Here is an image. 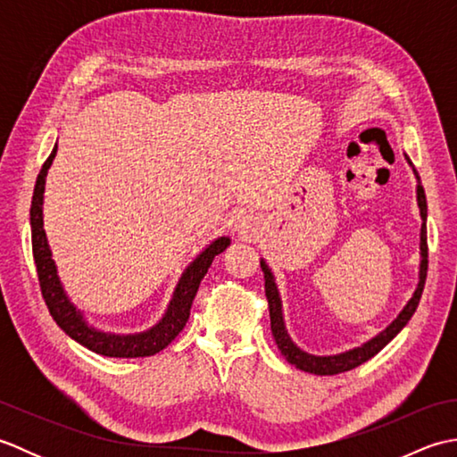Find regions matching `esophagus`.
Wrapping results in <instances>:
<instances>
[{"label":"esophagus","instance_id":"obj_1","mask_svg":"<svg viewBox=\"0 0 457 457\" xmlns=\"http://www.w3.org/2000/svg\"><path fill=\"white\" fill-rule=\"evenodd\" d=\"M249 228H251V220H249V218L239 220V229H241V231H245V229H249Z\"/></svg>","mask_w":457,"mask_h":457}]
</instances>
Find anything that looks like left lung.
Segmentation results:
<instances>
[{"mask_svg": "<svg viewBox=\"0 0 457 457\" xmlns=\"http://www.w3.org/2000/svg\"><path fill=\"white\" fill-rule=\"evenodd\" d=\"M414 174H416V179L420 180L419 172L414 170ZM416 194H419V206H420V218H422V229H420L422 261H420L419 287H416L414 296L409 300V304L404 306L403 312L396 316L395 322L386 328L385 332L375 336L371 342L363 344L361 347L352 349V352L329 355V357H316V355H310V353L303 352V349L290 342V337L285 329V322H283V310H280V298H278L275 278H273V275H270V270L265 265V261H261V269H263V273H265V295H267L269 314H270V332H273V337L280 349V353L285 355V359L290 365H295L296 369H300V371L314 373V375H337V373L352 371V369L369 361L373 355L381 352V349L389 344L391 339L399 334L406 324H409V320L416 312V308H419L424 283H426V270H428V241H426V196H424V188L420 187V184H419V188H416Z\"/></svg>", "mask_w": 457, "mask_h": 457, "instance_id": "1", "label": "left lung"}]
</instances>
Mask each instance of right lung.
Instances as JSON below:
<instances>
[{
  "label": "right lung",
  "instance_id": "add662e5",
  "mask_svg": "<svg viewBox=\"0 0 457 457\" xmlns=\"http://www.w3.org/2000/svg\"><path fill=\"white\" fill-rule=\"evenodd\" d=\"M54 154H56V147L53 149L51 157L45 161L41 172H38L35 192H33V202H31L33 257L37 265L38 285H41V293H43L48 312H51L53 320L62 332H66L84 347H88L90 352H96L105 357H149V355L159 353L161 349L167 347L172 339L182 332V328L187 326L192 300L198 293L202 278L208 273L213 257L220 255L221 251L229 245V237L216 239L212 245H208V249H204L202 253L192 261L190 267L184 270L177 290H174V296L170 300L167 314H164L161 322L154 328H151L149 332L135 334V336H113V334L98 332V329H94L84 322L79 310H76L71 304V300L66 298L64 290L61 287V280L56 277V267H54V261L51 259V249H48L46 236L43 229L45 179H46V170L54 159Z\"/></svg>",
  "mask_w": 457,
  "mask_h": 457
}]
</instances>
